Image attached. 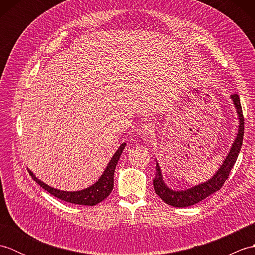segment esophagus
<instances>
[{
	"instance_id": "34e87169",
	"label": "esophagus",
	"mask_w": 255,
	"mask_h": 255,
	"mask_svg": "<svg viewBox=\"0 0 255 255\" xmlns=\"http://www.w3.org/2000/svg\"><path fill=\"white\" fill-rule=\"evenodd\" d=\"M140 132L143 133V134H152L154 132V126L153 124L151 123H147V124H143L141 127H140Z\"/></svg>"
}]
</instances>
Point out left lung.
Wrapping results in <instances>:
<instances>
[{
  "instance_id": "8db88e82",
  "label": "left lung",
  "mask_w": 255,
  "mask_h": 255,
  "mask_svg": "<svg viewBox=\"0 0 255 255\" xmlns=\"http://www.w3.org/2000/svg\"><path fill=\"white\" fill-rule=\"evenodd\" d=\"M230 99L232 103H234V106L236 108V112L238 115V119H239L238 132L224 162L219 166L217 172H216L208 181L197 184V185L192 186L189 188H185V189H173L166 185L163 175H162V170L160 167L159 162L155 159L156 172H155V176L153 178L154 191L156 195H158V196L167 205H171L173 207L183 208V207H188V206L197 204L200 202V200H203L206 197L210 196L211 194L219 191V189L223 187L225 181L228 178L229 173L236 163L238 155H239L242 141H243V134H245V118H243V115H242V108L240 104L239 95L234 94L230 96Z\"/></svg>"
}]
</instances>
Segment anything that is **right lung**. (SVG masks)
<instances>
[{
  "label": "right lung",
  "instance_id": "obj_1",
  "mask_svg": "<svg viewBox=\"0 0 255 255\" xmlns=\"http://www.w3.org/2000/svg\"><path fill=\"white\" fill-rule=\"evenodd\" d=\"M126 147V142L122 143L114 155L112 156L111 161L108 162L107 166L105 167L103 174L100 176L94 184L91 186L80 189V191H61V189L55 188L49 186L48 184L44 183L39 178L36 177V175L30 170H28L29 174L31 175L32 180L37 184L45 189V191L49 192L52 196H55L59 199L64 200V202L71 203V204H78V205H84V206H95L102 200H104L108 195L111 194L114 187V173L117 165V162L121 158L123 151Z\"/></svg>",
  "mask_w": 255,
  "mask_h": 255
}]
</instances>
